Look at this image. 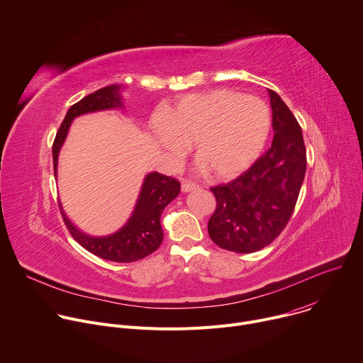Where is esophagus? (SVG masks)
I'll list each match as a JSON object with an SVG mask.
<instances>
[{"label":"esophagus","instance_id":"esophagus-1","mask_svg":"<svg viewBox=\"0 0 363 363\" xmlns=\"http://www.w3.org/2000/svg\"><path fill=\"white\" fill-rule=\"evenodd\" d=\"M198 188H199V185L195 182H191V181H182V184H181L182 192H189V191H194Z\"/></svg>","mask_w":363,"mask_h":363}]
</instances>
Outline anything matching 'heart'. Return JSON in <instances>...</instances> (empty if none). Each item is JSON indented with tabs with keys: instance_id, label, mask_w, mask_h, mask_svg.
<instances>
[{
	"instance_id": "heart-1",
	"label": "heart",
	"mask_w": 363,
	"mask_h": 363,
	"mask_svg": "<svg viewBox=\"0 0 363 363\" xmlns=\"http://www.w3.org/2000/svg\"><path fill=\"white\" fill-rule=\"evenodd\" d=\"M272 128L267 103L231 89L186 94L150 118V133L172 164L195 143L201 168L218 179L244 172L262 153Z\"/></svg>"
}]
</instances>
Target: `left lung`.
<instances>
[{"label": "left lung", "mask_w": 363, "mask_h": 363, "mask_svg": "<svg viewBox=\"0 0 363 363\" xmlns=\"http://www.w3.org/2000/svg\"><path fill=\"white\" fill-rule=\"evenodd\" d=\"M274 138L247 171L228 184L213 186L216 211L208 234L221 248L254 252L272 244L287 225L306 174L301 128L281 97L273 91Z\"/></svg>", "instance_id": "8db88e82"}]
</instances>
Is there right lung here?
<instances>
[{
  "mask_svg": "<svg viewBox=\"0 0 363 363\" xmlns=\"http://www.w3.org/2000/svg\"><path fill=\"white\" fill-rule=\"evenodd\" d=\"M119 86H108L83 97L69 109L53 142L55 177L57 174V157L66 139L72 121L83 113L105 111L123 106L121 101ZM181 184L175 178L152 172L145 178L135 211L128 224L109 237H90L79 231L62 211L65 224L72 237L89 252L116 263H132L152 254L164 238L161 227V214L165 206L177 198Z\"/></svg>",
  "mask_w": 363,
  "mask_h": 363,
  "instance_id": "right-lung-1",
  "label": "right lung"
}]
</instances>
